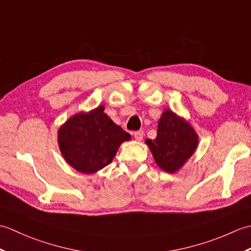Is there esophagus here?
<instances>
[{
  "mask_svg": "<svg viewBox=\"0 0 251 251\" xmlns=\"http://www.w3.org/2000/svg\"><path fill=\"white\" fill-rule=\"evenodd\" d=\"M134 137H135V139L138 140V141L142 140V138H143V131H142V130L135 131V132H134Z\"/></svg>",
  "mask_w": 251,
  "mask_h": 251,
  "instance_id": "34e87169",
  "label": "esophagus"
}]
</instances>
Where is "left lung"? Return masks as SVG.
Wrapping results in <instances>:
<instances>
[{"label": "left lung", "mask_w": 251, "mask_h": 251, "mask_svg": "<svg viewBox=\"0 0 251 251\" xmlns=\"http://www.w3.org/2000/svg\"><path fill=\"white\" fill-rule=\"evenodd\" d=\"M155 163L163 170L174 174L183 166L199 145V137L188 122L172 110L164 111L158 121L157 136L147 139Z\"/></svg>", "instance_id": "1"}]
</instances>
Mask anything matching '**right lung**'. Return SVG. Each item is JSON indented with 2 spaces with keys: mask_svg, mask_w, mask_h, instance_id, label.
<instances>
[{
  "mask_svg": "<svg viewBox=\"0 0 251 251\" xmlns=\"http://www.w3.org/2000/svg\"><path fill=\"white\" fill-rule=\"evenodd\" d=\"M103 105L70 117L59 130L58 143L68 164L83 174H94L109 165L122 142L130 139L103 112Z\"/></svg>",
  "mask_w": 251,
  "mask_h": 251,
  "instance_id": "obj_1",
  "label": "right lung"
}]
</instances>
